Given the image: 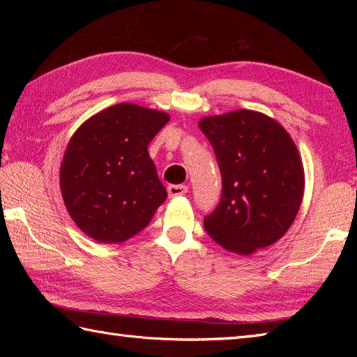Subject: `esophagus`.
I'll return each instance as SVG.
<instances>
[{
    "label": "esophagus",
    "instance_id": "esophagus-1",
    "mask_svg": "<svg viewBox=\"0 0 357 357\" xmlns=\"http://www.w3.org/2000/svg\"><path fill=\"white\" fill-rule=\"evenodd\" d=\"M167 192H169L170 198H174V196H183L188 192V187L183 184H172L167 187Z\"/></svg>",
    "mask_w": 357,
    "mask_h": 357
}]
</instances>
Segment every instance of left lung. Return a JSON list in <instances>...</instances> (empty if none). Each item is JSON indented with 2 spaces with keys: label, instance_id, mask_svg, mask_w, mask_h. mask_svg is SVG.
<instances>
[{
  "label": "left lung",
  "instance_id": "1",
  "mask_svg": "<svg viewBox=\"0 0 357 357\" xmlns=\"http://www.w3.org/2000/svg\"><path fill=\"white\" fill-rule=\"evenodd\" d=\"M199 128L215 150L222 196L204 218L208 236L248 256L290 229L304 196V169L290 135L253 110L207 116Z\"/></svg>",
  "mask_w": 357,
  "mask_h": 357
}]
</instances>
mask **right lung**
<instances>
[{
	"mask_svg": "<svg viewBox=\"0 0 357 357\" xmlns=\"http://www.w3.org/2000/svg\"><path fill=\"white\" fill-rule=\"evenodd\" d=\"M169 119L164 112L123 102L96 113L72 136L59 183L67 211L92 239H130L165 201L147 147Z\"/></svg>",
	"mask_w": 357,
	"mask_h": 357,
	"instance_id": "add662e5",
	"label": "right lung"
}]
</instances>
